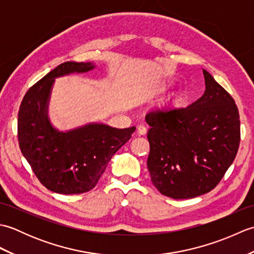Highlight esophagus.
<instances>
[{
    "mask_svg": "<svg viewBox=\"0 0 254 254\" xmlns=\"http://www.w3.org/2000/svg\"><path fill=\"white\" fill-rule=\"evenodd\" d=\"M137 133L139 134V135H144V134H146V127H145L144 126H139L137 127Z\"/></svg>",
    "mask_w": 254,
    "mask_h": 254,
    "instance_id": "1",
    "label": "esophagus"
}]
</instances>
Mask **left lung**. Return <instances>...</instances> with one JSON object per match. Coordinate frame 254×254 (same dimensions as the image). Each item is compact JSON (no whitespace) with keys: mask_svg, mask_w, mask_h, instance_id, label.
I'll list each match as a JSON object with an SVG mask.
<instances>
[{"mask_svg":"<svg viewBox=\"0 0 254 254\" xmlns=\"http://www.w3.org/2000/svg\"><path fill=\"white\" fill-rule=\"evenodd\" d=\"M205 91L185 108L152 111L147 168L153 185L166 196L193 198L209 192L233 164L240 143L235 100L203 69Z\"/></svg>","mask_w":254,"mask_h":254,"instance_id":"1","label":"left lung"}]
</instances>
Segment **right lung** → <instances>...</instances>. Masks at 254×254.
<instances>
[{
  "label": "right lung",
  "mask_w": 254,
  "mask_h": 254,
  "mask_svg": "<svg viewBox=\"0 0 254 254\" xmlns=\"http://www.w3.org/2000/svg\"><path fill=\"white\" fill-rule=\"evenodd\" d=\"M95 67L91 62L62 63L30 87L20 104V150L39 181L52 192L79 194L94 189L112 156L136 128L90 122L60 131L52 126L48 112L56 78Z\"/></svg>",
  "instance_id": "obj_1"
}]
</instances>
